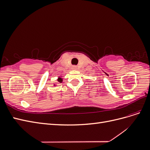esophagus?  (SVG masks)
Listing matches in <instances>:
<instances>
[{
  "label": "esophagus",
  "mask_w": 150,
  "mask_h": 150,
  "mask_svg": "<svg viewBox=\"0 0 150 150\" xmlns=\"http://www.w3.org/2000/svg\"><path fill=\"white\" fill-rule=\"evenodd\" d=\"M72 69L73 70H76L77 69V67L76 66H73L72 67Z\"/></svg>",
  "instance_id": "esophagus-1"
}]
</instances>
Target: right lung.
Listing matches in <instances>:
<instances>
[{
    "label": "right lung",
    "instance_id": "obj_1",
    "mask_svg": "<svg viewBox=\"0 0 150 150\" xmlns=\"http://www.w3.org/2000/svg\"><path fill=\"white\" fill-rule=\"evenodd\" d=\"M57 81L59 83H62V78H61V77H59L58 79H57ZM54 86H55V84H54Z\"/></svg>",
    "mask_w": 150,
    "mask_h": 150
}]
</instances>
